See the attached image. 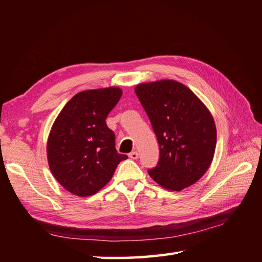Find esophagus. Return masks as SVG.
<instances>
[{
    "instance_id": "esophagus-1",
    "label": "esophagus",
    "mask_w": 262,
    "mask_h": 262,
    "mask_svg": "<svg viewBox=\"0 0 262 262\" xmlns=\"http://www.w3.org/2000/svg\"><path fill=\"white\" fill-rule=\"evenodd\" d=\"M128 157H129L132 160H136L138 158V152L137 151H133L129 154H128Z\"/></svg>"
}]
</instances>
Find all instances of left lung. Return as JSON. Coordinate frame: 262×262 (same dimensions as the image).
Returning a JSON list of instances; mask_svg holds the SVG:
<instances>
[{
  "mask_svg": "<svg viewBox=\"0 0 262 262\" xmlns=\"http://www.w3.org/2000/svg\"><path fill=\"white\" fill-rule=\"evenodd\" d=\"M160 146L148 174L161 187L180 191L208 170L216 147V126L207 107L190 89L173 80L135 88Z\"/></svg>",
  "mask_w": 262,
  "mask_h": 262,
  "instance_id": "1",
  "label": "left lung"
}]
</instances>
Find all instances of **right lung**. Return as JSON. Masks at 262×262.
I'll return each instance as SVG.
<instances>
[{"mask_svg":"<svg viewBox=\"0 0 262 262\" xmlns=\"http://www.w3.org/2000/svg\"><path fill=\"white\" fill-rule=\"evenodd\" d=\"M116 86L75 94L54 121L47 141L49 169L71 193L88 197L113 178L127 155L115 147V133L105 118L121 97Z\"/></svg>","mask_w":262,"mask_h":262,"instance_id":"1","label":"right lung"}]
</instances>
